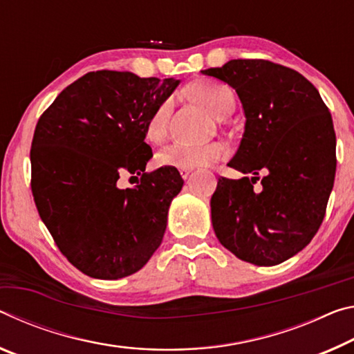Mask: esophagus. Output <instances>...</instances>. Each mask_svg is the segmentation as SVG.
Instances as JSON below:
<instances>
[{"label":"esophagus","instance_id":"34e87169","mask_svg":"<svg viewBox=\"0 0 354 354\" xmlns=\"http://www.w3.org/2000/svg\"><path fill=\"white\" fill-rule=\"evenodd\" d=\"M189 172H191V169H180V176H182L183 178H188Z\"/></svg>","mask_w":354,"mask_h":354}]
</instances>
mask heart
<instances>
[{
  "mask_svg": "<svg viewBox=\"0 0 354 354\" xmlns=\"http://www.w3.org/2000/svg\"><path fill=\"white\" fill-rule=\"evenodd\" d=\"M191 94L201 102L208 111L218 119L229 115L235 109V94L229 86L216 81H201L191 88ZM172 102L165 100L150 115L146 125V133L150 141L158 142L166 135L167 120H169ZM224 155L221 144H205L194 146L188 142H174L169 147L161 150L156 155V163L163 167H176V169H191L198 166H208L215 163Z\"/></svg>",
  "mask_w": 354,
  "mask_h": 354,
  "instance_id": "heart-1",
  "label": "heart"
}]
</instances>
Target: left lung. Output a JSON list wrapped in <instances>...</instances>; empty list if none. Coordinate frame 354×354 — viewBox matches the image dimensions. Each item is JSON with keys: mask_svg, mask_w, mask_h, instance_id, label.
I'll return each instance as SVG.
<instances>
[{"mask_svg": "<svg viewBox=\"0 0 354 354\" xmlns=\"http://www.w3.org/2000/svg\"><path fill=\"white\" fill-rule=\"evenodd\" d=\"M201 73L239 94L246 122L229 166L254 176L218 178L210 201L218 240L252 265L286 262L314 239L334 187L329 109L309 80L270 61L232 59ZM260 170L266 176L256 190Z\"/></svg>", "mask_w": 354, "mask_h": 354, "instance_id": "left-lung-1", "label": "left lung"}]
</instances>
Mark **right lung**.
I'll return each mask as SVG.
<instances>
[{"instance_id": "right-lung-1", "label": "right lung", "mask_w": 354, "mask_h": 354, "mask_svg": "<svg viewBox=\"0 0 354 354\" xmlns=\"http://www.w3.org/2000/svg\"><path fill=\"white\" fill-rule=\"evenodd\" d=\"M178 83L89 72L40 115L31 144L34 202L59 251L81 273L120 279L141 270L161 245L183 178L176 167L146 172L152 149L144 139L150 115ZM129 171L142 182L119 189L118 177Z\"/></svg>"}]
</instances>
